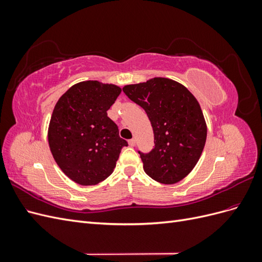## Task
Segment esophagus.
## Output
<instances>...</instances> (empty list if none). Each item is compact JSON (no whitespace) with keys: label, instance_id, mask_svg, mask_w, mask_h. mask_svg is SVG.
Instances as JSON below:
<instances>
[{"label":"esophagus","instance_id":"34e87169","mask_svg":"<svg viewBox=\"0 0 262 262\" xmlns=\"http://www.w3.org/2000/svg\"><path fill=\"white\" fill-rule=\"evenodd\" d=\"M129 144H130V146H134V145L137 144V142H136V140H134V139H131L129 141Z\"/></svg>","mask_w":262,"mask_h":262}]
</instances>
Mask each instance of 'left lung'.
<instances>
[{"label": "left lung", "instance_id": "8db88e82", "mask_svg": "<svg viewBox=\"0 0 262 262\" xmlns=\"http://www.w3.org/2000/svg\"><path fill=\"white\" fill-rule=\"evenodd\" d=\"M124 94L145 110L154 132V148L142 154L143 169L164 185H173L194 168L207 141V122L196 98L166 77L130 84Z\"/></svg>", "mask_w": 262, "mask_h": 262}]
</instances>
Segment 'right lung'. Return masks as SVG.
Masks as SVG:
<instances>
[{"label":"right lung","mask_w":262,"mask_h":262,"mask_svg":"<svg viewBox=\"0 0 262 262\" xmlns=\"http://www.w3.org/2000/svg\"><path fill=\"white\" fill-rule=\"evenodd\" d=\"M121 93L115 84L84 81L55 104L48 128L49 147L61 170L74 182L93 186L112 175L126 141L107 116Z\"/></svg>","instance_id":"obj_1"}]
</instances>
